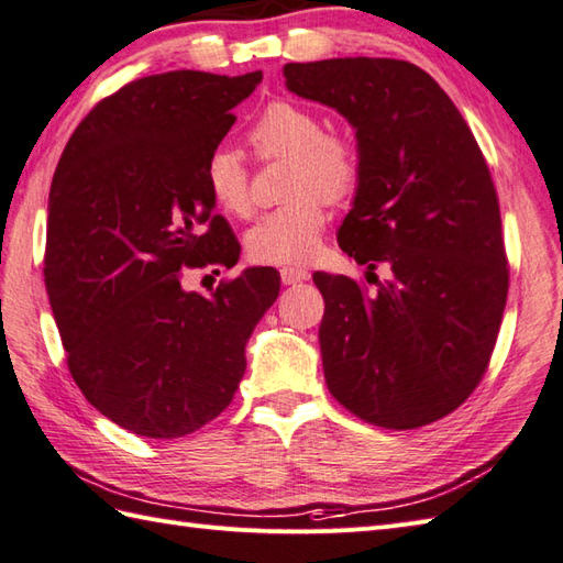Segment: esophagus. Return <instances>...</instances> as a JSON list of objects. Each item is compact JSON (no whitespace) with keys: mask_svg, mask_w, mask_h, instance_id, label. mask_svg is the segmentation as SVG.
<instances>
[{"mask_svg":"<svg viewBox=\"0 0 563 563\" xmlns=\"http://www.w3.org/2000/svg\"><path fill=\"white\" fill-rule=\"evenodd\" d=\"M280 278H283L285 285H300L309 278V273L305 268H297V266H283Z\"/></svg>","mask_w":563,"mask_h":563,"instance_id":"esophagus-1","label":"esophagus"}]
</instances>
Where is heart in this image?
Listing matches in <instances>:
<instances>
[{
    "label": "heart",
    "mask_w": 563,
    "mask_h": 563,
    "mask_svg": "<svg viewBox=\"0 0 563 563\" xmlns=\"http://www.w3.org/2000/svg\"><path fill=\"white\" fill-rule=\"evenodd\" d=\"M258 159H290L288 196L251 227L246 254L263 266H302L317 254L329 222L327 202H341L361 184V150L349 135L327 133L324 121L307 106L273 101L249 130ZM206 186L214 206L232 218L251 212V176L232 150H214L206 162Z\"/></svg>",
    "instance_id": "b5f03b06"
}]
</instances>
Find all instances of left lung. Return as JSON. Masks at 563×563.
Returning <instances> with one entry per match:
<instances>
[{
    "mask_svg": "<svg viewBox=\"0 0 563 563\" xmlns=\"http://www.w3.org/2000/svg\"><path fill=\"white\" fill-rule=\"evenodd\" d=\"M283 75L297 97L349 118L363 162L339 244L369 268L375 290L312 275L327 302V387L365 423H433L479 387L506 309L510 271L488 164L457 106L406 59L290 63Z\"/></svg>",
    "mask_w": 563,
    "mask_h": 563,
    "instance_id": "8db88e82",
    "label": "left lung"
}]
</instances>
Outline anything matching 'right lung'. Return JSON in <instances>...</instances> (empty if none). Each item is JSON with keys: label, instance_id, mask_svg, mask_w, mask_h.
<instances>
[{"label": "right lung", "instance_id": "obj_1", "mask_svg": "<svg viewBox=\"0 0 563 563\" xmlns=\"http://www.w3.org/2000/svg\"><path fill=\"white\" fill-rule=\"evenodd\" d=\"M261 79L178 69L128 81L87 113L55 169L43 275L69 375L135 435L181 438L220 416L280 292L275 268H246L210 297L181 285L186 271L239 261L206 162Z\"/></svg>", "mask_w": 563, "mask_h": 563}]
</instances>
